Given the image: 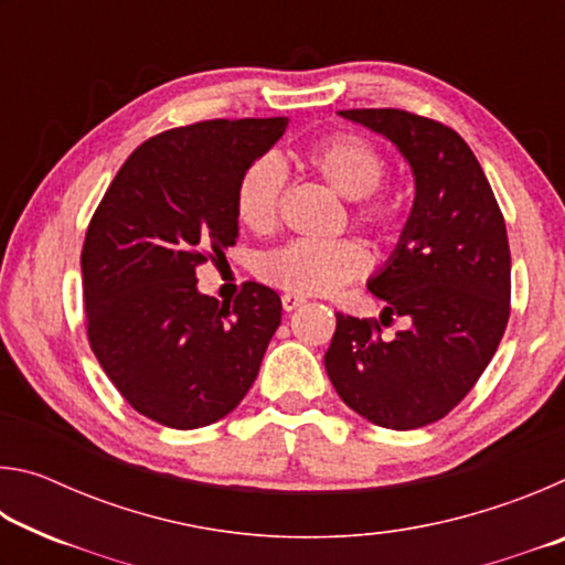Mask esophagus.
Listing matches in <instances>:
<instances>
[{
    "instance_id": "esophagus-1",
    "label": "esophagus",
    "mask_w": 565,
    "mask_h": 565,
    "mask_svg": "<svg viewBox=\"0 0 565 565\" xmlns=\"http://www.w3.org/2000/svg\"><path fill=\"white\" fill-rule=\"evenodd\" d=\"M281 303H284V311H294V309H299L301 303H306V299L299 294H284Z\"/></svg>"
}]
</instances>
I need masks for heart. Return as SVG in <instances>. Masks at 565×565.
<instances>
[{
  "mask_svg": "<svg viewBox=\"0 0 565 565\" xmlns=\"http://www.w3.org/2000/svg\"><path fill=\"white\" fill-rule=\"evenodd\" d=\"M311 169L343 196L353 199V218L379 236L398 224V204L379 184L386 177V157L374 141L356 131H337L309 149ZM284 167L274 157H259L236 181L234 214L254 234H269L279 224L284 196ZM371 256L356 238L331 242H289L271 248L256 262L264 284L289 294L319 296L359 279L369 271Z\"/></svg>",
  "mask_w": 565,
  "mask_h": 565,
  "instance_id": "1",
  "label": "heart"
}]
</instances>
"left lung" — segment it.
I'll return each mask as SVG.
<instances>
[{"mask_svg":"<svg viewBox=\"0 0 565 565\" xmlns=\"http://www.w3.org/2000/svg\"><path fill=\"white\" fill-rule=\"evenodd\" d=\"M384 134L414 169L416 199L386 269L369 291L381 322L409 329L388 342L376 319L337 313L323 356L343 404L371 424L411 431L444 418L489 366L511 313L505 222L471 147L446 124L404 109H347Z\"/></svg>","mask_w":565,"mask_h":565,"instance_id":"1","label":"left lung"}]
</instances>
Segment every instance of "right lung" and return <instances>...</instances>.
<instances>
[{
  "label": "right lung",
  "instance_id": "right-lung-1",
  "mask_svg": "<svg viewBox=\"0 0 565 565\" xmlns=\"http://www.w3.org/2000/svg\"><path fill=\"white\" fill-rule=\"evenodd\" d=\"M286 117L209 119L131 151L82 248L87 337L127 404L161 426H209L252 388L281 299L246 281L234 303L199 294L196 269L236 244L234 191Z\"/></svg>",
  "mask_w": 565,
  "mask_h": 565
}]
</instances>
